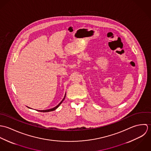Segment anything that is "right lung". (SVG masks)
Instances as JSON below:
<instances>
[{"instance_id":"1","label":"right lung","mask_w":151,"mask_h":151,"mask_svg":"<svg viewBox=\"0 0 151 151\" xmlns=\"http://www.w3.org/2000/svg\"><path fill=\"white\" fill-rule=\"evenodd\" d=\"M65 98H63V99L60 102V103L58 105H57L56 107H55V108H52V109H48V110H38V111H41V112H49V111H53V110H56L57 108H58L59 106H60V105L62 103V102L64 101V99H65Z\"/></svg>"}]
</instances>
